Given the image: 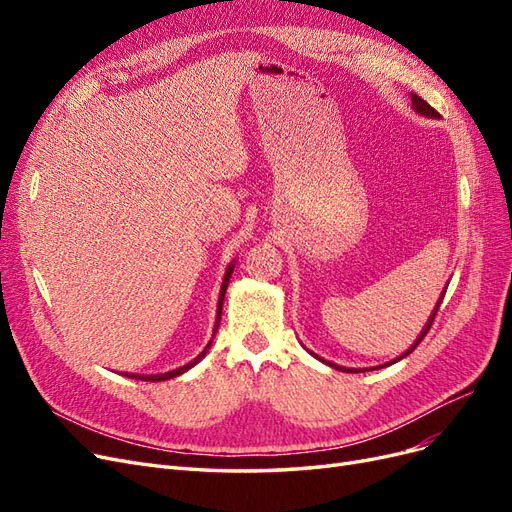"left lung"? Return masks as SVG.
<instances>
[{
  "label": "left lung",
  "mask_w": 512,
  "mask_h": 512,
  "mask_svg": "<svg viewBox=\"0 0 512 512\" xmlns=\"http://www.w3.org/2000/svg\"><path fill=\"white\" fill-rule=\"evenodd\" d=\"M412 106H414V111H416V113H421V115H427V117H440V113L436 111V108H433V106H429V104H427V102H425V100H423L421 96H416V94H412ZM442 299H444V297H442ZM442 299H440V303H442ZM440 303L436 305V312H433V314H431L429 322L425 324V329H423L421 337H418V339H416V344H414V346H412V348H410L408 352H404V354H401L397 361H401V359H404V356H408V354H410V352H412V350H414V348H416L418 344H421V342H423V337H425V335L429 333V329H431V324H433V320H436V314H438V309H440ZM393 363H395V361H393ZM327 365H331V367H335V369H344V371H354V369H346V367H339V365H333V363H327Z\"/></svg>",
  "instance_id": "1"
}]
</instances>
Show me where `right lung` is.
<instances>
[{
  "label": "right lung",
  "instance_id": "right-lung-1",
  "mask_svg": "<svg viewBox=\"0 0 512 512\" xmlns=\"http://www.w3.org/2000/svg\"><path fill=\"white\" fill-rule=\"evenodd\" d=\"M232 269H235V265H230L228 267V271H226V275H224V284H222V290H220V303H218V320H215V329H213V335H215V331H218V327H220V318H222V303H224V294H226V288H228V282H230V275H232ZM211 348V342L205 346V350L200 352L194 361H190L188 365H183V367H179V369H173V371H168V374H156V376H136V374H126L128 378H138V380H145V382H162V380H170V378H177V376H181L183 371H188V369H192L200 359H203V356L207 354V350Z\"/></svg>",
  "mask_w": 512,
  "mask_h": 512
}]
</instances>
